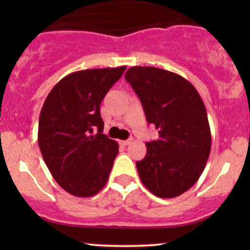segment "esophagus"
I'll list each match as a JSON object with an SVG mask.
<instances>
[{"label":"esophagus","mask_w":250,"mask_h":250,"mask_svg":"<svg viewBox=\"0 0 250 250\" xmlns=\"http://www.w3.org/2000/svg\"><path fill=\"white\" fill-rule=\"evenodd\" d=\"M133 142V140L131 139H129V140H125V141H121L120 143H121L122 146H128V145H130V143Z\"/></svg>","instance_id":"esophagus-1"}]
</instances>
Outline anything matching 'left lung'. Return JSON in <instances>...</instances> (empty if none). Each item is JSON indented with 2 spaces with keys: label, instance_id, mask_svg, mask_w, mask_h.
Listing matches in <instances>:
<instances>
[{
  "label": "left lung",
  "instance_id": "obj_1",
  "mask_svg": "<svg viewBox=\"0 0 250 250\" xmlns=\"http://www.w3.org/2000/svg\"><path fill=\"white\" fill-rule=\"evenodd\" d=\"M125 77L160 136L146 143L147 154L136 162L140 179L155 196H179L200 179L210 154L205 103L190 82L171 71L131 67Z\"/></svg>",
  "mask_w": 250,
  "mask_h": 250
}]
</instances>
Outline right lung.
I'll list each match as a JSON object with an SVG mask.
<instances>
[{
  "instance_id": "1",
  "label": "right lung",
  "mask_w": 250,
  "mask_h": 250,
  "mask_svg": "<svg viewBox=\"0 0 250 250\" xmlns=\"http://www.w3.org/2000/svg\"><path fill=\"white\" fill-rule=\"evenodd\" d=\"M125 70L122 65L71 73L43 103L40 150L56 182L74 196H94L109 179L119 145L102 134L100 105Z\"/></svg>"
}]
</instances>
